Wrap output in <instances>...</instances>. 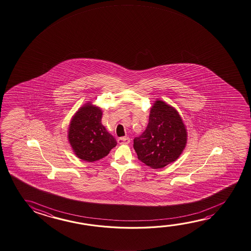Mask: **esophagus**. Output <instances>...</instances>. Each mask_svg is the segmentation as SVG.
<instances>
[{
    "label": "esophagus",
    "instance_id": "obj_1",
    "mask_svg": "<svg viewBox=\"0 0 251 251\" xmlns=\"http://www.w3.org/2000/svg\"><path fill=\"white\" fill-rule=\"evenodd\" d=\"M129 142H130V139L127 137V136H125V137H120L119 139H118V144H129Z\"/></svg>",
    "mask_w": 251,
    "mask_h": 251
}]
</instances>
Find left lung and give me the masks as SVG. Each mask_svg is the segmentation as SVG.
<instances>
[{"instance_id": "8db88e82", "label": "left lung", "mask_w": 251, "mask_h": 251, "mask_svg": "<svg viewBox=\"0 0 251 251\" xmlns=\"http://www.w3.org/2000/svg\"><path fill=\"white\" fill-rule=\"evenodd\" d=\"M187 142V132L178 112L163 100L151 108L144 133L134 139L138 159L152 169H159L177 160Z\"/></svg>"}]
</instances>
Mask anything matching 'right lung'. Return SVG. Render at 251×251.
<instances>
[{
    "mask_svg": "<svg viewBox=\"0 0 251 251\" xmlns=\"http://www.w3.org/2000/svg\"><path fill=\"white\" fill-rule=\"evenodd\" d=\"M102 111L86 103L73 116L68 129V141L75 155L86 162L107 156L116 146V140L101 124Z\"/></svg>",
    "mask_w": 251,
    "mask_h": 251,
    "instance_id": "1",
    "label": "right lung"
}]
</instances>
